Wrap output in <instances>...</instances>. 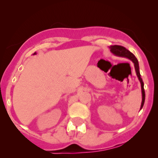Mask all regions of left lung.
I'll return each mask as SVG.
<instances>
[{
  "instance_id": "obj_1",
  "label": "left lung",
  "mask_w": 158,
  "mask_h": 158,
  "mask_svg": "<svg viewBox=\"0 0 158 158\" xmlns=\"http://www.w3.org/2000/svg\"><path fill=\"white\" fill-rule=\"evenodd\" d=\"M110 52L114 54V55L119 56V57H124L127 58V59H130L132 61V62L134 63L135 65L136 74H137L138 79L140 82L141 85V90H142V102H141V106H140V110L142 109L145 102V90H144V84H143V81L142 78H141L140 73H139V63L137 61V58L135 57V56L134 55L132 52H131L128 50H127L126 48L123 46H119V45H112V46L109 47Z\"/></svg>"
}]
</instances>
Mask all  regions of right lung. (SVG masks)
I'll list each match as a JSON object with an SVG mask.
<instances>
[{
	"label": "right lung",
	"instance_id": "1",
	"mask_svg": "<svg viewBox=\"0 0 158 158\" xmlns=\"http://www.w3.org/2000/svg\"><path fill=\"white\" fill-rule=\"evenodd\" d=\"M35 54H36V52H34V53H33V55H35Z\"/></svg>",
	"mask_w": 158,
	"mask_h": 158
}]
</instances>
